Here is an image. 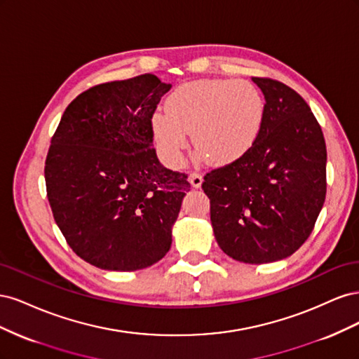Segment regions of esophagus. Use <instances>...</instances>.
Masks as SVG:
<instances>
[{
	"instance_id": "obj_1",
	"label": "esophagus",
	"mask_w": 359,
	"mask_h": 359,
	"mask_svg": "<svg viewBox=\"0 0 359 359\" xmlns=\"http://www.w3.org/2000/svg\"><path fill=\"white\" fill-rule=\"evenodd\" d=\"M189 181H190V184H191V186H193L194 189H199V187L202 186V182H203V178H202V175H201V173H196V172H193V173H190V177H189Z\"/></svg>"
}]
</instances>
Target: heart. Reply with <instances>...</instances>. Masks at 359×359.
I'll list each match as a JSON object with an SVG mask.
<instances>
[{
  "mask_svg": "<svg viewBox=\"0 0 359 359\" xmlns=\"http://www.w3.org/2000/svg\"><path fill=\"white\" fill-rule=\"evenodd\" d=\"M166 112L151 118V132L166 165H182L191 133L198 154L224 166L255 145L264 126L265 100L248 81L203 79L178 86L168 97Z\"/></svg>",
  "mask_w": 359,
  "mask_h": 359,
  "instance_id": "1",
  "label": "heart"
}]
</instances>
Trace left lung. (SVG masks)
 <instances>
[{
    "mask_svg": "<svg viewBox=\"0 0 359 359\" xmlns=\"http://www.w3.org/2000/svg\"><path fill=\"white\" fill-rule=\"evenodd\" d=\"M252 79L265 97L260 135L241 158L206 173L202 189L223 252L268 264L295 253L313 231L327 194V145L297 91Z\"/></svg>",
    "mask_w": 359,
    "mask_h": 359,
    "instance_id": "left-lung-1",
    "label": "left lung"
}]
</instances>
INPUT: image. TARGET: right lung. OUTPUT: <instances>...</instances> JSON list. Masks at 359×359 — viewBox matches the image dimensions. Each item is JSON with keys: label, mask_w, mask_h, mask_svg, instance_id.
Masks as SVG:
<instances>
[{"label": "right lung", "mask_w": 359, "mask_h": 359, "mask_svg": "<svg viewBox=\"0 0 359 359\" xmlns=\"http://www.w3.org/2000/svg\"><path fill=\"white\" fill-rule=\"evenodd\" d=\"M172 88L154 74L95 85L64 111L45 180L60 231L85 262L136 271L165 256L190 190L153 148V118Z\"/></svg>", "instance_id": "right-lung-1"}]
</instances>
